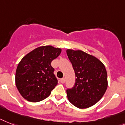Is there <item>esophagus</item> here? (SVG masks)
Instances as JSON below:
<instances>
[{
  "label": "esophagus",
  "mask_w": 125,
  "mask_h": 125,
  "mask_svg": "<svg viewBox=\"0 0 125 125\" xmlns=\"http://www.w3.org/2000/svg\"><path fill=\"white\" fill-rule=\"evenodd\" d=\"M60 82H61V83H64V82H65V79H64V78H62V79H60Z\"/></svg>",
  "instance_id": "esophagus-1"
}]
</instances>
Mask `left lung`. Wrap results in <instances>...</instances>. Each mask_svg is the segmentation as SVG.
Wrapping results in <instances>:
<instances>
[{
	"instance_id": "obj_1",
	"label": "left lung",
	"mask_w": 125,
	"mask_h": 125,
	"mask_svg": "<svg viewBox=\"0 0 125 125\" xmlns=\"http://www.w3.org/2000/svg\"><path fill=\"white\" fill-rule=\"evenodd\" d=\"M75 73V84L67 89V97L79 109L92 107L103 97L108 86L107 73L102 61L82 50L67 49Z\"/></svg>"
}]
</instances>
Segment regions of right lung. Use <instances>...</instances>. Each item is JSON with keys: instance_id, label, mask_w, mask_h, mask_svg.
<instances>
[{"instance_id": "right-lung-1", "label": "right lung", "mask_w": 125, "mask_h": 125, "mask_svg": "<svg viewBox=\"0 0 125 125\" xmlns=\"http://www.w3.org/2000/svg\"><path fill=\"white\" fill-rule=\"evenodd\" d=\"M62 49L51 45L35 48L21 59L15 75V83L20 94L27 100H43L57 84L52 61L60 55Z\"/></svg>"}]
</instances>
